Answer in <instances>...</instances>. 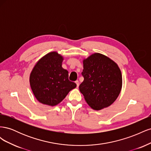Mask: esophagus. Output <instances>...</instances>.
<instances>
[{"instance_id":"1","label":"esophagus","mask_w":151,"mask_h":151,"mask_svg":"<svg viewBox=\"0 0 151 151\" xmlns=\"http://www.w3.org/2000/svg\"><path fill=\"white\" fill-rule=\"evenodd\" d=\"M76 84H77V88H79V81H76Z\"/></svg>"}]
</instances>
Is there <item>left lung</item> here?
I'll list each match as a JSON object with an SVG mask.
<instances>
[{
  "mask_svg": "<svg viewBox=\"0 0 151 151\" xmlns=\"http://www.w3.org/2000/svg\"><path fill=\"white\" fill-rule=\"evenodd\" d=\"M79 86L86 101L95 110L106 108L115 101L122 89V76L116 63L101 53L91 55L83 60Z\"/></svg>",
  "mask_w": 151,
  "mask_h": 151,
  "instance_id": "left-lung-1",
  "label": "left lung"
}]
</instances>
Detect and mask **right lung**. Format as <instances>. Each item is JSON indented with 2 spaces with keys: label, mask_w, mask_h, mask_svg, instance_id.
<instances>
[{
  "label": "right lung",
  "mask_w": 151,
  "mask_h": 151,
  "mask_svg": "<svg viewBox=\"0 0 151 151\" xmlns=\"http://www.w3.org/2000/svg\"><path fill=\"white\" fill-rule=\"evenodd\" d=\"M63 60L57 52H50L36 63L31 72L32 91L42 104L55 106L77 86L68 80V71L62 67Z\"/></svg>",
  "instance_id": "add662e5"
}]
</instances>
